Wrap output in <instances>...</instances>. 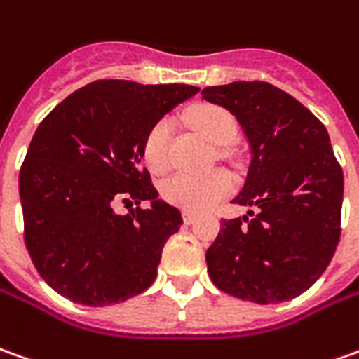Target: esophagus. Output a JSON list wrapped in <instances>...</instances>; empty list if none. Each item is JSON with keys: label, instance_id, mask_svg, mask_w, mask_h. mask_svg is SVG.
Here are the masks:
<instances>
[{"label": "esophagus", "instance_id": "obj_1", "mask_svg": "<svg viewBox=\"0 0 359 359\" xmlns=\"http://www.w3.org/2000/svg\"><path fill=\"white\" fill-rule=\"evenodd\" d=\"M196 221V215L194 213H184V223L185 225H191Z\"/></svg>", "mask_w": 359, "mask_h": 359}]
</instances>
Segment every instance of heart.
I'll return each mask as SVG.
<instances>
[{"instance_id":"heart-1","label":"heart","mask_w":359,"mask_h":359,"mask_svg":"<svg viewBox=\"0 0 359 359\" xmlns=\"http://www.w3.org/2000/svg\"><path fill=\"white\" fill-rule=\"evenodd\" d=\"M185 120L197 134L213 144H227L237 134V122L227 108L217 104H196L185 112ZM172 122L158 120L142 142V160L151 174H162L172 162ZM235 187L231 174L225 170H211L208 174H174L160 185L162 197L185 211H208L229 196Z\"/></svg>"}]
</instances>
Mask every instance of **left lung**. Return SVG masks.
I'll list each match as a JSON object with an SVG mask.
<instances>
[{
	"label": "left lung",
	"mask_w": 359,
	"mask_h": 359,
	"mask_svg": "<svg viewBox=\"0 0 359 359\" xmlns=\"http://www.w3.org/2000/svg\"><path fill=\"white\" fill-rule=\"evenodd\" d=\"M251 144V165L233 201L251 217L221 219L205 261L231 297L273 304L302 294L330 264L342 231L344 174L324 124L294 96L264 81L203 88Z\"/></svg>",
	"instance_id": "obj_1"
}]
</instances>
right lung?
Returning a JSON list of instances; mask_svg holds the SVG:
<instances>
[{"label": "right lung", "instance_id": "obj_1", "mask_svg": "<svg viewBox=\"0 0 359 359\" xmlns=\"http://www.w3.org/2000/svg\"><path fill=\"white\" fill-rule=\"evenodd\" d=\"M199 90L189 84L95 81L43 118L19 172L23 237L43 280L86 306L124 302L158 275L180 209L142 168L148 130ZM146 198L152 208L144 210ZM116 201L139 208L118 216Z\"/></svg>", "mask_w": 359, "mask_h": 359}]
</instances>
